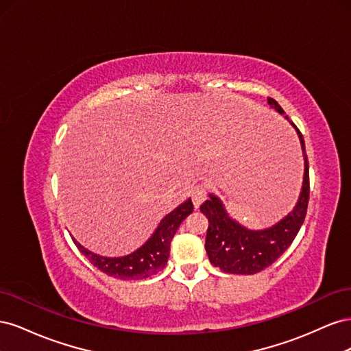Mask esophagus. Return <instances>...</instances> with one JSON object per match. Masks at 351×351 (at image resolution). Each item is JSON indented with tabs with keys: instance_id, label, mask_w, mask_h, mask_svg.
Returning <instances> with one entry per match:
<instances>
[{
	"instance_id": "obj_1",
	"label": "esophagus",
	"mask_w": 351,
	"mask_h": 351,
	"mask_svg": "<svg viewBox=\"0 0 351 351\" xmlns=\"http://www.w3.org/2000/svg\"><path fill=\"white\" fill-rule=\"evenodd\" d=\"M206 195H208V190H206V186H204V184H197L192 189V195L190 196H192L193 205L196 209L202 205V202L206 199Z\"/></svg>"
}]
</instances>
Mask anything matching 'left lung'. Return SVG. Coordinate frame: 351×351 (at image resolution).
I'll return each instance as SVG.
<instances>
[{
  "label": "left lung",
  "mask_w": 351,
  "mask_h": 351,
  "mask_svg": "<svg viewBox=\"0 0 351 351\" xmlns=\"http://www.w3.org/2000/svg\"><path fill=\"white\" fill-rule=\"evenodd\" d=\"M271 108L284 114L278 102L268 98ZM289 120V117H285ZM299 134L304 159V176L300 197L294 209L277 224L265 230H249L232 219L218 196L209 195V199L200 205L202 214L206 215L209 226L205 240L208 258L214 267L228 274L252 275L268 268L290 247L306 218L309 204V162L304 149V141L300 130L290 121Z\"/></svg>",
  "instance_id": "8db88e82"
}]
</instances>
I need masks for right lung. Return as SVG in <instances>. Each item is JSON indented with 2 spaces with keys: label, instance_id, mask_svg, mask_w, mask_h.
<instances>
[{
  "label": "right lung",
  "instance_id": "obj_1",
  "mask_svg": "<svg viewBox=\"0 0 351 351\" xmlns=\"http://www.w3.org/2000/svg\"><path fill=\"white\" fill-rule=\"evenodd\" d=\"M192 199H187L162 218L151 239L143 246L121 258L99 256V254L84 249L79 241H76V239H73V241L84 256L89 259L93 267H97L99 271L110 275V277L124 281L143 280L165 268L169 256V244H171L176 231L186 219V217L192 214Z\"/></svg>",
  "mask_w": 351,
  "mask_h": 351
}]
</instances>
